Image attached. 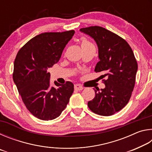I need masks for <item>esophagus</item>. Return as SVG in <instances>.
I'll list each match as a JSON object with an SVG mask.
<instances>
[{
	"label": "esophagus",
	"mask_w": 152,
	"mask_h": 152,
	"mask_svg": "<svg viewBox=\"0 0 152 152\" xmlns=\"http://www.w3.org/2000/svg\"><path fill=\"white\" fill-rule=\"evenodd\" d=\"M83 88V86L80 85V84H75L74 85V89L76 90V91H82Z\"/></svg>",
	"instance_id": "obj_1"
}]
</instances>
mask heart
<instances>
[{
  "label": "heart",
  "mask_w": 152,
  "mask_h": 152,
  "mask_svg": "<svg viewBox=\"0 0 152 152\" xmlns=\"http://www.w3.org/2000/svg\"><path fill=\"white\" fill-rule=\"evenodd\" d=\"M81 44H82V48L88 47V46L93 45L91 42H90L88 39H87L86 37H82V39H81Z\"/></svg>",
  "instance_id": "1"
}]
</instances>
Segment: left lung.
I'll use <instances>...</instances> for the list:
<instances>
[{"label": "left lung", "instance_id": "left-lung-1", "mask_svg": "<svg viewBox=\"0 0 152 152\" xmlns=\"http://www.w3.org/2000/svg\"><path fill=\"white\" fill-rule=\"evenodd\" d=\"M93 38L99 48L100 61L94 71L104 73L102 78L105 88L94 90L95 96L88 102L92 112L110 116L128 103L135 83L137 63L130 45L115 33L100 26L82 28Z\"/></svg>", "mask_w": 152, "mask_h": 152}]
</instances>
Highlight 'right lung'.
<instances>
[{
	"label": "right lung",
	"mask_w": 152,
	"mask_h": 152,
	"mask_svg": "<svg viewBox=\"0 0 152 152\" xmlns=\"http://www.w3.org/2000/svg\"><path fill=\"white\" fill-rule=\"evenodd\" d=\"M74 30L43 33L25 43L18 51L12 74L22 101L38 119L48 121L60 116L74 92V84L66 82L51 87L49 68L60 60Z\"/></svg>",
	"instance_id": "1"
}]
</instances>
